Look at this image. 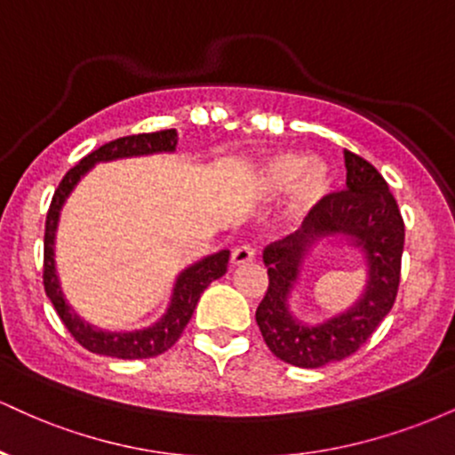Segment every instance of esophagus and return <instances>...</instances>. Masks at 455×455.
<instances>
[{"label":"esophagus","mask_w":455,"mask_h":455,"mask_svg":"<svg viewBox=\"0 0 455 455\" xmlns=\"http://www.w3.org/2000/svg\"><path fill=\"white\" fill-rule=\"evenodd\" d=\"M254 259H257V250H254L250 243L237 245V248H235L233 254H231V263L237 265V267H239V265L252 263Z\"/></svg>","instance_id":"1"}]
</instances>
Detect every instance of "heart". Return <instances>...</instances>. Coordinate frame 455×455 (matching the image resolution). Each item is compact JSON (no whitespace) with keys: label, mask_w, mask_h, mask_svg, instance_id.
Here are the masks:
<instances>
[{"label":"heart","mask_w":455,"mask_h":455,"mask_svg":"<svg viewBox=\"0 0 455 455\" xmlns=\"http://www.w3.org/2000/svg\"><path fill=\"white\" fill-rule=\"evenodd\" d=\"M254 190L274 198L291 190L286 216L293 222L310 218L333 190V171L323 158H310L304 151H275L260 162Z\"/></svg>","instance_id":"obj_1"}]
</instances>
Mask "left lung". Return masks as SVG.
Returning a JSON list of instances; mask_svg holds the SVG:
<instances>
[{
    "label": "left lung",
    "mask_w": 455,
    "mask_h": 455,
    "mask_svg": "<svg viewBox=\"0 0 455 455\" xmlns=\"http://www.w3.org/2000/svg\"><path fill=\"white\" fill-rule=\"evenodd\" d=\"M347 190L329 195L301 231L265 248L269 284L257 307V325L269 351L297 368H321L357 351L389 315L398 295L404 220L383 175L344 149ZM342 236L364 252L369 280L360 299L327 322L307 326L292 316L288 295L318 238Z\"/></svg>",
    "instance_id": "1"
}]
</instances>
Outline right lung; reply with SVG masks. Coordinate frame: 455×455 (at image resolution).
I'll list each match as a JSON object with an SVG mask.
<instances>
[{
  "mask_svg": "<svg viewBox=\"0 0 455 455\" xmlns=\"http://www.w3.org/2000/svg\"><path fill=\"white\" fill-rule=\"evenodd\" d=\"M177 148V130H160V132L148 134H132V137L115 139L111 143L102 145L68 171L64 180L60 181V188L55 190L53 201H51L49 213H46L44 224V291L51 304L55 306L57 315L64 323L72 338L87 351L96 355H107V357L117 359H148L156 355L169 351L173 344L180 340L188 321L192 318L198 297L203 291L212 284L213 280L222 278L227 274L228 265V250L210 254L201 259L198 263L190 265L177 275L171 304L160 321H156L151 327L137 329V331H104L83 321L81 316L68 306L64 293L60 289V278L55 269V233L57 222H60L61 207L66 198L75 190V186L81 181V177L98 162L132 158V156H149L160 154V151H175Z\"/></svg>",
  "mask_w": 455,
  "mask_h": 455,
  "instance_id": "add662e5",
  "label": "right lung"
}]
</instances>
